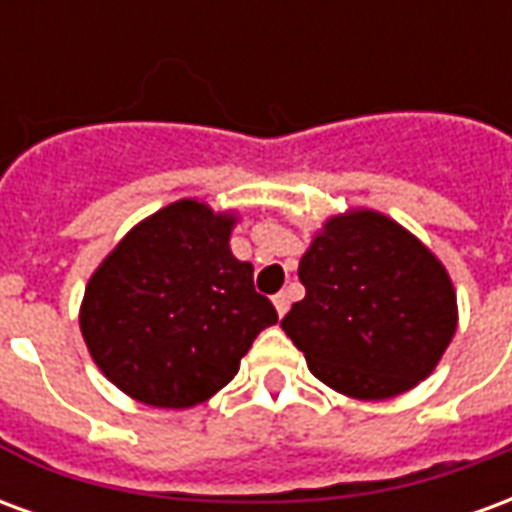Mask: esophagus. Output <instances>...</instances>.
<instances>
[{"label": "esophagus", "instance_id": "1", "mask_svg": "<svg viewBox=\"0 0 512 512\" xmlns=\"http://www.w3.org/2000/svg\"><path fill=\"white\" fill-rule=\"evenodd\" d=\"M274 307H277L279 315H285V312H288V307H290L288 293H277V296H274Z\"/></svg>", "mask_w": 512, "mask_h": 512}]
</instances>
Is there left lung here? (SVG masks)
Here are the masks:
<instances>
[{"label": "left lung", "mask_w": 512, "mask_h": 512, "mask_svg": "<svg viewBox=\"0 0 512 512\" xmlns=\"http://www.w3.org/2000/svg\"><path fill=\"white\" fill-rule=\"evenodd\" d=\"M307 296L282 318L312 376L359 400L408 392L447 351L458 304L450 274L376 211L332 216L299 263Z\"/></svg>", "instance_id": "1"}]
</instances>
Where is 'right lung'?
<instances>
[{"label":"right lung","instance_id":"obj_1","mask_svg":"<svg viewBox=\"0 0 512 512\" xmlns=\"http://www.w3.org/2000/svg\"><path fill=\"white\" fill-rule=\"evenodd\" d=\"M233 213L178 200L139 222L98 266L82 301L95 365L139 403L189 408L230 384L274 304L230 252Z\"/></svg>","mask_w":512,"mask_h":512}]
</instances>
